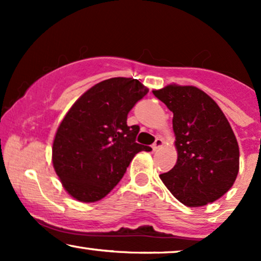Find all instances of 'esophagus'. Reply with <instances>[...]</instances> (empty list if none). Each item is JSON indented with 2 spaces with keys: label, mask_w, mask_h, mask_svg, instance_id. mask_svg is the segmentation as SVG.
Segmentation results:
<instances>
[{
  "label": "esophagus",
  "mask_w": 261,
  "mask_h": 261,
  "mask_svg": "<svg viewBox=\"0 0 261 261\" xmlns=\"http://www.w3.org/2000/svg\"><path fill=\"white\" fill-rule=\"evenodd\" d=\"M162 146H163V140L160 139V137H157V139H155V141H154V143L152 145V149H153V151H158V149H160Z\"/></svg>",
  "instance_id": "obj_1"
}]
</instances>
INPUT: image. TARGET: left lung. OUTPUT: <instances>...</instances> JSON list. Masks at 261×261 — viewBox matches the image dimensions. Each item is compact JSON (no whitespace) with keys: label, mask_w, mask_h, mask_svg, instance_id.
Returning a JSON list of instances; mask_svg holds the SVG:
<instances>
[{"label":"left lung","mask_w":261,"mask_h":261,"mask_svg":"<svg viewBox=\"0 0 261 261\" xmlns=\"http://www.w3.org/2000/svg\"><path fill=\"white\" fill-rule=\"evenodd\" d=\"M153 94L173 113L178 161L161 174L170 193L191 207L216 201L239 170L238 142L222 110L193 86L170 85Z\"/></svg>","instance_id":"left-lung-1"}]
</instances>
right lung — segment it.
Returning <instances> with one entry per match:
<instances>
[{
	"instance_id": "1",
	"label": "right lung",
	"mask_w": 261,
	"mask_h": 261,
	"mask_svg": "<svg viewBox=\"0 0 261 261\" xmlns=\"http://www.w3.org/2000/svg\"><path fill=\"white\" fill-rule=\"evenodd\" d=\"M147 92L137 80H106L88 89L66 114L54 140L53 164L74 199H103L120 181L134 155L151 151L136 142L139 125L127 126V114Z\"/></svg>"
}]
</instances>
